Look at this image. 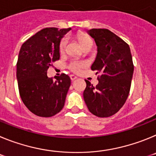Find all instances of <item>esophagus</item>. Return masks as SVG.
Masks as SVG:
<instances>
[{
    "label": "esophagus",
    "instance_id": "obj_1",
    "mask_svg": "<svg viewBox=\"0 0 156 156\" xmlns=\"http://www.w3.org/2000/svg\"><path fill=\"white\" fill-rule=\"evenodd\" d=\"M69 76H70V79H71L72 81H73V80H75L76 79H77V76H74V75H70Z\"/></svg>",
    "mask_w": 156,
    "mask_h": 156
}]
</instances>
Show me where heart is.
I'll return each mask as SVG.
<instances>
[{
  "label": "heart",
  "mask_w": 156,
  "mask_h": 156,
  "mask_svg": "<svg viewBox=\"0 0 156 156\" xmlns=\"http://www.w3.org/2000/svg\"><path fill=\"white\" fill-rule=\"evenodd\" d=\"M78 38H79V42L81 46H82V48H83L85 45L87 44L88 43H90L92 41L90 37L86 35H80L79 36ZM67 42H68L67 37H63L62 39L61 40V41L59 43V51H64L66 44H67ZM85 66H86V63L84 62L80 61V60H77V59H73V60H72L69 62V64L68 66V68L71 71L74 72V73H79Z\"/></svg>",
  "instance_id": "1"
}]
</instances>
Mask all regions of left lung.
Instances as JSON below:
<instances>
[{
	"label": "left lung",
	"instance_id": "left-lung-1",
	"mask_svg": "<svg viewBox=\"0 0 156 156\" xmlns=\"http://www.w3.org/2000/svg\"><path fill=\"white\" fill-rule=\"evenodd\" d=\"M88 34L98 47L91 69L101 74L94 87L85 80L83 99L89 111L98 117H109L126 102L133 73V64L129 45L107 29H91Z\"/></svg>",
	"mask_w": 156,
	"mask_h": 156
}]
</instances>
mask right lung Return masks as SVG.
I'll list each match as a JSON object with an SVG mask.
<instances>
[{
    "label": "right lung",
    "instance_id": "add662e5",
    "mask_svg": "<svg viewBox=\"0 0 156 156\" xmlns=\"http://www.w3.org/2000/svg\"><path fill=\"white\" fill-rule=\"evenodd\" d=\"M70 30L43 29L23 43L19 51L16 73L19 94L27 108L38 116H53L64 107L71 80L62 73L54 80L47 71L60 58L59 43Z\"/></svg>",
    "mask_w": 156,
    "mask_h": 156
}]
</instances>
